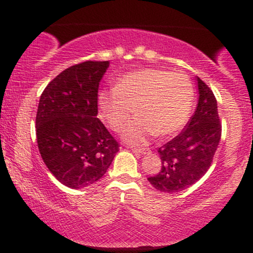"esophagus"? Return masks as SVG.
Here are the masks:
<instances>
[{"label": "esophagus", "mask_w": 253, "mask_h": 253, "mask_svg": "<svg viewBox=\"0 0 253 253\" xmlns=\"http://www.w3.org/2000/svg\"><path fill=\"white\" fill-rule=\"evenodd\" d=\"M132 152L138 153V155H146V153L150 152L149 149H136V147H132Z\"/></svg>", "instance_id": "esophagus-1"}]
</instances>
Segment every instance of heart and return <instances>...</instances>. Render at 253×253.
Instances as JSON below:
<instances>
[{
  "label": "heart",
  "instance_id": "1",
  "mask_svg": "<svg viewBox=\"0 0 253 253\" xmlns=\"http://www.w3.org/2000/svg\"><path fill=\"white\" fill-rule=\"evenodd\" d=\"M194 86L184 74L159 69H143L125 75L114 90L98 94L101 118L113 130H121L134 108L138 117L124 132V139L143 145L152 135L178 132L189 118Z\"/></svg>",
  "mask_w": 253,
  "mask_h": 253
}]
</instances>
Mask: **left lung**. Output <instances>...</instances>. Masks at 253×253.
I'll list each match as a JSON object with an SVG mask.
<instances>
[{
    "mask_svg": "<svg viewBox=\"0 0 253 253\" xmlns=\"http://www.w3.org/2000/svg\"><path fill=\"white\" fill-rule=\"evenodd\" d=\"M199 100L193 117L178 135L159 147L162 168L149 182L157 190L178 193L199 181L210 169L221 138V124L213 91L196 77Z\"/></svg>",
    "mask_w": 253,
    "mask_h": 253,
    "instance_id": "8db88e82",
    "label": "left lung"
}]
</instances>
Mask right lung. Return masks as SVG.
I'll use <instances>...</instances> for the list:
<instances>
[{
    "label": "right lung",
    "mask_w": 253,
    "mask_h": 253,
    "mask_svg": "<svg viewBox=\"0 0 253 253\" xmlns=\"http://www.w3.org/2000/svg\"><path fill=\"white\" fill-rule=\"evenodd\" d=\"M109 62L70 66L47 84L38 106V149L62 184L81 189L107 172L118 141L97 119L98 85Z\"/></svg>",
    "instance_id": "right-lung-1"
}]
</instances>
